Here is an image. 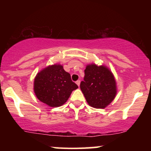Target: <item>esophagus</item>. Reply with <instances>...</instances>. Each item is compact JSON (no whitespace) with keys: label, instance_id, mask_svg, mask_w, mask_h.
<instances>
[{"label":"esophagus","instance_id":"1","mask_svg":"<svg viewBox=\"0 0 151 151\" xmlns=\"http://www.w3.org/2000/svg\"><path fill=\"white\" fill-rule=\"evenodd\" d=\"M76 84H77V85L79 86V85H80V80H77V81H76Z\"/></svg>","mask_w":151,"mask_h":151}]
</instances>
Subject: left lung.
<instances>
[{"instance_id":"1","label":"left lung","mask_w":151,"mask_h":151,"mask_svg":"<svg viewBox=\"0 0 151 151\" xmlns=\"http://www.w3.org/2000/svg\"><path fill=\"white\" fill-rule=\"evenodd\" d=\"M80 89L87 103L96 109L105 108L113 101L116 93L113 74L106 67L96 65L86 66Z\"/></svg>"}]
</instances>
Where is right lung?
I'll return each mask as SVG.
<instances>
[{"label":"right lung","instance_id":"obj_1","mask_svg":"<svg viewBox=\"0 0 151 151\" xmlns=\"http://www.w3.org/2000/svg\"><path fill=\"white\" fill-rule=\"evenodd\" d=\"M78 86L70 74L60 65L50 66L39 72L34 81V91L38 99L52 107L63 105Z\"/></svg>","mask_w":151,"mask_h":151}]
</instances>
